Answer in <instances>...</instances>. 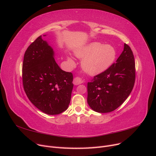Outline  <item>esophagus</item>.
Here are the masks:
<instances>
[{
    "instance_id": "34e87169",
    "label": "esophagus",
    "mask_w": 156,
    "mask_h": 156,
    "mask_svg": "<svg viewBox=\"0 0 156 156\" xmlns=\"http://www.w3.org/2000/svg\"><path fill=\"white\" fill-rule=\"evenodd\" d=\"M83 79L79 77H75L73 79V84H75V85H78V84L83 83Z\"/></svg>"
}]
</instances>
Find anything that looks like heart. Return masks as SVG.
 I'll return each instance as SVG.
<instances>
[{"instance_id":"b5f03b06","label":"heart","mask_w":156,"mask_h":156,"mask_svg":"<svg viewBox=\"0 0 156 156\" xmlns=\"http://www.w3.org/2000/svg\"><path fill=\"white\" fill-rule=\"evenodd\" d=\"M75 55L83 58L81 62L84 72L97 75L104 72L115 62L116 52L111 45H103L100 42H92L75 51ZM68 60L73 63L72 58Z\"/></svg>"}]
</instances>
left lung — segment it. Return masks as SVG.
Masks as SVG:
<instances>
[{
    "mask_svg": "<svg viewBox=\"0 0 156 156\" xmlns=\"http://www.w3.org/2000/svg\"><path fill=\"white\" fill-rule=\"evenodd\" d=\"M135 81V58L130 47L111 66L88 83L87 101L92 110L105 113L115 111L129 96Z\"/></svg>",
    "mask_w": 156,
    "mask_h": 156,
    "instance_id": "left-lung-1",
    "label": "left lung"
}]
</instances>
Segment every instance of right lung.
<instances>
[{
    "mask_svg": "<svg viewBox=\"0 0 156 156\" xmlns=\"http://www.w3.org/2000/svg\"><path fill=\"white\" fill-rule=\"evenodd\" d=\"M22 79L28 98L41 111L55 115L68 108L73 87V74L60 68L53 49L41 36L25 51Z\"/></svg>",
    "mask_w": 156,
    "mask_h": 156,
    "instance_id": "right-lung-1",
    "label": "right lung"
}]
</instances>
